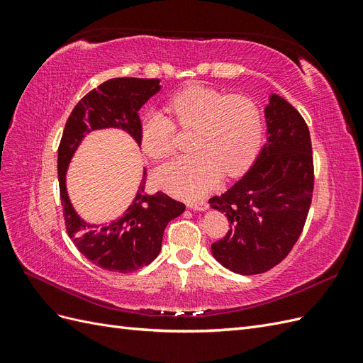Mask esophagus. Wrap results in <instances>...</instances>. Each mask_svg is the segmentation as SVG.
<instances>
[{
    "mask_svg": "<svg viewBox=\"0 0 363 363\" xmlns=\"http://www.w3.org/2000/svg\"><path fill=\"white\" fill-rule=\"evenodd\" d=\"M188 207L192 208V211H196V212H204V211H207L208 206L204 201H189Z\"/></svg>",
    "mask_w": 363,
    "mask_h": 363,
    "instance_id": "1",
    "label": "esophagus"
}]
</instances>
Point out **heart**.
<instances>
[{
	"label": "heart",
	"mask_w": 363,
	"mask_h": 363,
	"mask_svg": "<svg viewBox=\"0 0 363 363\" xmlns=\"http://www.w3.org/2000/svg\"><path fill=\"white\" fill-rule=\"evenodd\" d=\"M168 111L182 128H194V155L162 164L155 172L160 189L182 199H199L228 177L245 172L262 142V115L247 96L225 95L212 87L191 84L175 94ZM140 145L152 159L174 151V124L162 112L151 111L140 123Z\"/></svg>",
	"instance_id": "1"
}]
</instances>
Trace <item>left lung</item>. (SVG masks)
<instances>
[{
    "label": "left lung",
    "instance_id": "obj_1",
    "mask_svg": "<svg viewBox=\"0 0 363 363\" xmlns=\"http://www.w3.org/2000/svg\"><path fill=\"white\" fill-rule=\"evenodd\" d=\"M267 144L255 163L221 195L208 200L232 224L212 256L236 274L252 276L276 267L304 227L313 191L309 128L296 108L277 94L263 108Z\"/></svg>",
    "mask_w": 363,
    "mask_h": 363
}]
</instances>
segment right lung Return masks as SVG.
<instances>
[{"label": "right lung", "mask_w": 363, "mask_h": 363, "mask_svg": "<svg viewBox=\"0 0 363 363\" xmlns=\"http://www.w3.org/2000/svg\"><path fill=\"white\" fill-rule=\"evenodd\" d=\"M162 89L159 79H112L86 94L74 107L57 151L60 200L67 232L82 255L96 267L113 272H131L147 267L157 257L163 232L171 219L184 212V204L163 192H144L147 171L135 199L124 213L108 223H89L79 215L67 188V172L75 151L86 135L96 130L116 128L140 147V119L138 112Z\"/></svg>", "instance_id": "add662e5"}]
</instances>
